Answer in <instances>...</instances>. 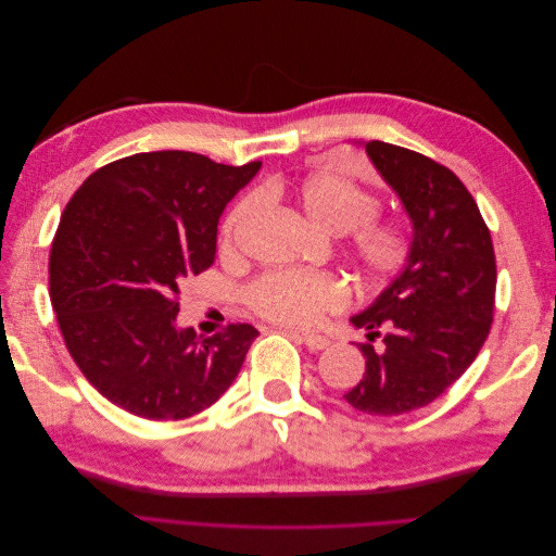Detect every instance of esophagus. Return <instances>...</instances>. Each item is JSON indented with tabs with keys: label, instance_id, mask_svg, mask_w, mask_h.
Segmentation results:
<instances>
[{
	"label": "esophagus",
	"instance_id": "esophagus-1",
	"mask_svg": "<svg viewBox=\"0 0 556 556\" xmlns=\"http://www.w3.org/2000/svg\"><path fill=\"white\" fill-rule=\"evenodd\" d=\"M299 339L304 341V345L308 348V350H313V352H319V350H325V348H329V339L327 336H319V333H299Z\"/></svg>",
	"mask_w": 556,
	"mask_h": 556
}]
</instances>
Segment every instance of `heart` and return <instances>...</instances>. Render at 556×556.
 Returning a JSON list of instances; mask_svg holds the SVG:
<instances>
[{
    "label": "heart",
    "instance_id": "1",
    "mask_svg": "<svg viewBox=\"0 0 556 556\" xmlns=\"http://www.w3.org/2000/svg\"><path fill=\"white\" fill-rule=\"evenodd\" d=\"M276 194H290L308 220L329 233H350L352 260L368 280H384L399 274L410 257V233L399 220L376 217L380 201L359 182L341 174L319 172L299 182H274ZM257 194H245L223 223V248L231 250L250 213L257 208ZM348 282L317 271L266 274L248 290V304L262 317L288 327H313L325 315L348 306Z\"/></svg>",
    "mask_w": 556,
    "mask_h": 556
}]
</instances>
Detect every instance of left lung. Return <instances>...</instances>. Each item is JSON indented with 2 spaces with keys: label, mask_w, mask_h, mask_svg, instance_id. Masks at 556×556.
I'll use <instances>...</instances> for the list:
<instances>
[{
  "label": "left lung",
  "mask_w": 556,
  "mask_h": 556,
  "mask_svg": "<svg viewBox=\"0 0 556 556\" xmlns=\"http://www.w3.org/2000/svg\"><path fill=\"white\" fill-rule=\"evenodd\" d=\"M366 155L413 225L410 257L350 323L382 348L359 345L366 371L345 401L368 415H403L439 399L473 364L492 327L496 260L476 199L443 164L384 141Z\"/></svg>",
  "instance_id": "1"
}]
</instances>
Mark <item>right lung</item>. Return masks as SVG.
Returning a JSON list of instances; mask_svg holds the SVG:
<instances>
[{"label": "right lung", "instance_id": "1", "mask_svg": "<svg viewBox=\"0 0 556 556\" xmlns=\"http://www.w3.org/2000/svg\"><path fill=\"white\" fill-rule=\"evenodd\" d=\"M260 166L139 153L102 166L66 204L48 260L50 304L83 376L117 408L185 419L239 376L255 327L201 339L176 315L185 282L215 262L225 206Z\"/></svg>", "mask_w": 556, "mask_h": 556}]
</instances>
